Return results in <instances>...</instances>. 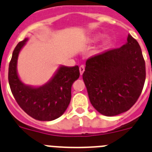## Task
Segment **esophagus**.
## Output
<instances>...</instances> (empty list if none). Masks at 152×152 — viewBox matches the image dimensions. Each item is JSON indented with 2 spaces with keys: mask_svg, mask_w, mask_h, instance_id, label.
Masks as SVG:
<instances>
[{
  "mask_svg": "<svg viewBox=\"0 0 152 152\" xmlns=\"http://www.w3.org/2000/svg\"><path fill=\"white\" fill-rule=\"evenodd\" d=\"M85 71V66L84 65H81L79 66V72H80V74L83 75V73H84Z\"/></svg>",
  "mask_w": 152,
  "mask_h": 152,
  "instance_id": "obj_1",
  "label": "esophagus"
}]
</instances>
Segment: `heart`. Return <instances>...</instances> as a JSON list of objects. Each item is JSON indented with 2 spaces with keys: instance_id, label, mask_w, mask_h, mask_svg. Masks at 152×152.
<instances>
[{
  "instance_id": "obj_1",
  "label": "heart",
  "mask_w": 152,
  "mask_h": 152,
  "mask_svg": "<svg viewBox=\"0 0 152 152\" xmlns=\"http://www.w3.org/2000/svg\"><path fill=\"white\" fill-rule=\"evenodd\" d=\"M101 35H98V36H96L95 37V39H100V38H101Z\"/></svg>"
}]
</instances>
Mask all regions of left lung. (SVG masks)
Segmentation results:
<instances>
[{
	"label": "left lung",
	"mask_w": 152,
	"mask_h": 152,
	"mask_svg": "<svg viewBox=\"0 0 152 152\" xmlns=\"http://www.w3.org/2000/svg\"><path fill=\"white\" fill-rule=\"evenodd\" d=\"M145 63L131 35L121 48L88 58L83 79L92 106L104 116L127 111L137 102L145 80Z\"/></svg>",
	"instance_id": "left-lung-1"
}]
</instances>
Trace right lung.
Segmentation results:
<instances>
[{
	"label": "right lung",
	"instance_id": "1",
	"mask_svg": "<svg viewBox=\"0 0 152 152\" xmlns=\"http://www.w3.org/2000/svg\"><path fill=\"white\" fill-rule=\"evenodd\" d=\"M27 40L19 42L13 50L8 71L10 90L17 104L30 117L41 121L54 120L62 115L70 102L72 85L80 75L79 66H61L49 83L39 88L26 86L19 79L16 64Z\"/></svg>",
	"mask_w": 152,
	"mask_h": 152
}]
</instances>
